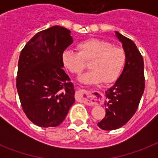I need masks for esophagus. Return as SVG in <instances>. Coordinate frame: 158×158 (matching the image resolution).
Here are the masks:
<instances>
[{"label":"esophagus","mask_w":158,"mask_h":158,"mask_svg":"<svg viewBox=\"0 0 158 158\" xmlns=\"http://www.w3.org/2000/svg\"><path fill=\"white\" fill-rule=\"evenodd\" d=\"M94 91L87 90V89H80L79 90V99L84 102H88L90 100V97L93 94Z\"/></svg>","instance_id":"1"}]
</instances>
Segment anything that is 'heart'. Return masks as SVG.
<instances>
[{"label": "heart", "mask_w": 158, "mask_h": 158, "mask_svg": "<svg viewBox=\"0 0 158 158\" xmlns=\"http://www.w3.org/2000/svg\"><path fill=\"white\" fill-rule=\"evenodd\" d=\"M78 52L66 50L61 56L64 67L70 73L79 74L90 61V70L79 77L85 84H97L103 81L111 84L120 77L126 61L124 49L115 47L107 41L91 38L77 45Z\"/></svg>", "instance_id": "obj_1"}]
</instances>
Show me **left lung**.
Wrapping results in <instances>:
<instances>
[{
    "label": "left lung",
    "instance_id": "8db88e82",
    "mask_svg": "<svg viewBox=\"0 0 158 158\" xmlns=\"http://www.w3.org/2000/svg\"><path fill=\"white\" fill-rule=\"evenodd\" d=\"M115 35L126 56L123 72L115 84L106 91V115L98 123L104 130H113L125 125L135 114L144 91V63L135 43L118 32Z\"/></svg>",
    "mask_w": 158,
    "mask_h": 158
}]
</instances>
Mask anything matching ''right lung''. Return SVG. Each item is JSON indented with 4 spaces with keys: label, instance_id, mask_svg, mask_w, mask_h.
Instances as JSON below:
<instances>
[{
    "label": "right lung",
    "instance_id": "1",
    "mask_svg": "<svg viewBox=\"0 0 158 158\" xmlns=\"http://www.w3.org/2000/svg\"><path fill=\"white\" fill-rule=\"evenodd\" d=\"M72 43L69 29L53 26L21 51L16 88L23 112L38 126H58L75 101L74 84L62 69V53Z\"/></svg>",
    "mask_w": 158,
    "mask_h": 158
}]
</instances>
